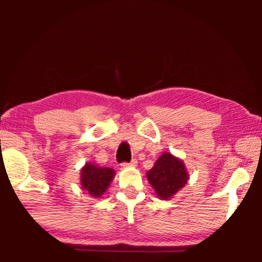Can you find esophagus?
I'll list each match as a JSON object with an SVG mask.
<instances>
[{
    "mask_svg": "<svg viewBox=\"0 0 262 262\" xmlns=\"http://www.w3.org/2000/svg\"><path fill=\"white\" fill-rule=\"evenodd\" d=\"M136 164H137V161H136V159H132V162H130V163H122V164H121V166H122V167L136 166Z\"/></svg>",
    "mask_w": 262,
    "mask_h": 262,
    "instance_id": "34e87169",
    "label": "esophagus"
}]
</instances>
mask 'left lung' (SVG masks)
<instances>
[{
  "mask_svg": "<svg viewBox=\"0 0 262 262\" xmlns=\"http://www.w3.org/2000/svg\"><path fill=\"white\" fill-rule=\"evenodd\" d=\"M150 185L161 200H170L188 181V172L184 162L171 152H163L147 172Z\"/></svg>",
  "mask_w": 262,
  "mask_h": 262,
  "instance_id": "left-lung-1",
  "label": "left lung"
}]
</instances>
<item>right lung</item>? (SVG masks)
Instances as JSON below:
<instances>
[{"mask_svg": "<svg viewBox=\"0 0 262 262\" xmlns=\"http://www.w3.org/2000/svg\"><path fill=\"white\" fill-rule=\"evenodd\" d=\"M115 171L110 167H101L94 163H85L81 170V186L92 198L104 195L113 180Z\"/></svg>", "mask_w": 262, "mask_h": 262, "instance_id": "obj_1", "label": "right lung"}]
</instances>
